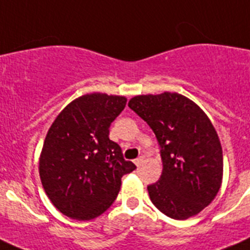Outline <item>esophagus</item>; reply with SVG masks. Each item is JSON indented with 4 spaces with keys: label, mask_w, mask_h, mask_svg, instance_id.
Returning a JSON list of instances; mask_svg holds the SVG:
<instances>
[{
    "label": "esophagus",
    "mask_w": 250,
    "mask_h": 250,
    "mask_svg": "<svg viewBox=\"0 0 250 250\" xmlns=\"http://www.w3.org/2000/svg\"><path fill=\"white\" fill-rule=\"evenodd\" d=\"M143 162H145V158H143V157H139V158H137L136 161H134V164H136L137 167H141L142 164H143Z\"/></svg>",
    "instance_id": "esophagus-1"
}]
</instances>
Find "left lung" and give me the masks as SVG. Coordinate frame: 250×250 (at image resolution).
Instances as JSON below:
<instances>
[{
	"label": "left lung",
	"mask_w": 250,
	"mask_h": 250,
	"mask_svg": "<svg viewBox=\"0 0 250 250\" xmlns=\"http://www.w3.org/2000/svg\"><path fill=\"white\" fill-rule=\"evenodd\" d=\"M128 105L148 123L162 147L163 172L147 187L152 203L177 220L201 213L223 179L222 146L208 116L177 92L138 94Z\"/></svg>",
	"instance_id": "8db88e82"
}]
</instances>
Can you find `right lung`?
<instances>
[{"label":"right lung","mask_w":250,"mask_h":250,"mask_svg":"<svg viewBox=\"0 0 250 250\" xmlns=\"http://www.w3.org/2000/svg\"><path fill=\"white\" fill-rule=\"evenodd\" d=\"M125 103V96L83 94L49 127L38 172L47 197L62 214L76 220L100 217L118 195L123 175L136 169L108 137Z\"/></svg>","instance_id":"obj_1"}]
</instances>
